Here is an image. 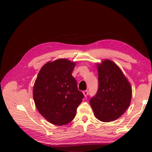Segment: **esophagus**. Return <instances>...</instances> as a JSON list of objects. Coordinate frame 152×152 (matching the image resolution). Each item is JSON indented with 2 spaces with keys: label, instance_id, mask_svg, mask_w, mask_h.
Returning <instances> with one entry per match:
<instances>
[{
  "label": "esophagus",
  "instance_id": "obj_1",
  "mask_svg": "<svg viewBox=\"0 0 152 152\" xmlns=\"http://www.w3.org/2000/svg\"><path fill=\"white\" fill-rule=\"evenodd\" d=\"M83 93H84V96L85 97H86L87 96V95H88V91H84V92H83Z\"/></svg>",
  "mask_w": 152,
  "mask_h": 152
}]
</instances>
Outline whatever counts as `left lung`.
<instances>
[{
  "mask_svg": "<svg viewBox=\"0 0 152 152\" xmlns=\"http://www.w3.org/2000/svg\"><path fill=\"white\" fill-rule=\"evenodd\" d=\"M98 89L90 100L93 113L102 122L120 118L130 104L132 87L120 68L112 61L105 59L97 65Z\"/></svg>",
  "mask_w": 152,
  "mask_h": 152,
  "instance_id": "left-lung-1",
  "label": "left lung"
}]
</instances>
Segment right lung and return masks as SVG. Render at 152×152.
<instances>
[{"mask_svg":"<svg viewBox=\"0 0 152 152\" xmlns=\"http://www.w3.org/2000/svg\"><path fill=\"white\" fill-rule=\"evenodd\" d=\"M75 63L66 59L49 61L41 68L33 88V97L39 113L55 125L69 123L84 98L72 76Z\"/></svg>","mask_w":152,"mask_h":152,"instance_id":"add662e5","label":"right lung"}]
</instances>
